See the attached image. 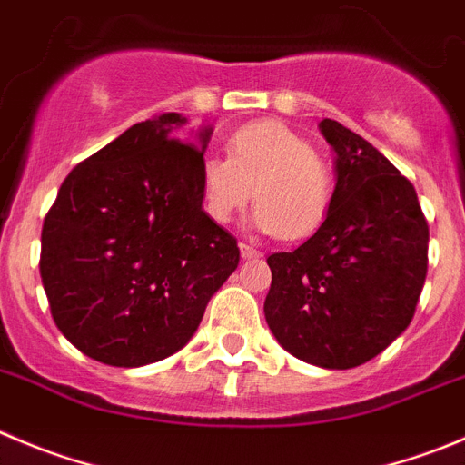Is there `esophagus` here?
Here are the masks:
<instances>
[{"label":"esophagus","instance_id":"1","mask_svg":"<svg viewBox=\"0 0 465 465\" xmlns=\"http://www.w3.org/2000/svg\"><path fill=\"white\" fill-rule=\"evenodd\" d=\"M238 247H241V257L242 259H259V257H262V252H259V250L254 245H247V242H241V245H238Z\"/></svg>","mask_w":465,"mask_h":465}]
</instances>
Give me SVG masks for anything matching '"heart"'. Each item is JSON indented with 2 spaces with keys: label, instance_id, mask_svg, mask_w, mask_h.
<instances>
[{
  "label": "heart",
  "instance_id": "obj_1",
  "mask_svg": "<svg viewBox=\"0 0 465 465\" xmlns=\"http://www.w3.org/2000/svg\"><path fill=\"white\" fill-rule=\"evenodd\" d=\"M257 197L254 229L298 241L325 223L335 203V176L314 146L275 119L245 124L229 137L227 158L208 155L199 172V197L208 220L227 224Z\"/></svg>",
  "mask_w": 465,
  "mask_h": 465
}]
</instances>
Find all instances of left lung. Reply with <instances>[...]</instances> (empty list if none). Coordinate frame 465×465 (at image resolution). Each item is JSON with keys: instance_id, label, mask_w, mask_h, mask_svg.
Listing matches in <instances>:
<instances>
[{"instance_id": "obj_1", "label": "left lung", "mask_w": 465, "mask_h": 465, "mask_svg": "<svg viewBox=\"0 0 465 465\" xmlns=\"http://www.w3.org/2000/svg\"><path fill=\"white\" fill-rule=\"evenodd\" d=\"M331 215L293 252L268 257L266 323L282 349L323 370H351L388 349L415 314L427 277L429 227L409 179L332 119Z\"/></svg>"}]
</instances>
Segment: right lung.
Here are the masks:
<instances>
[{
	"label": "right lung",
	"mask_w": 465,
	"mask_h": 465,
	"mask_svg": "<svg viewBox=\"0 0 465 465\" xmlns=\"http://www.w3.org/2000/svg\"><path fill=\"white\" fill-rule=\"evenodd\" d=\"M185 124L167 112L130 125L68 173L43 223L52 319L98 362L142 367L183 349L241 259L199 197L213 125L190 144L173 140Z\"/></svg>",
	"instance_id": "right-lung-1"
}]
</instances>
